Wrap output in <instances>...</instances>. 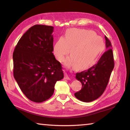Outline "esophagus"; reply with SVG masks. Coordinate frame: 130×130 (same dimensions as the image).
<instances>
[{
  "label": "esophagus",
  "instance_id": "34e87169",
  "mask_svg": "<svg viewBox=\"0 0 130 130\" xmlns=\"http://www.w3.org/2000/svg\"><path fill=\"white\" fill-rule=\"evenodd\" d=\"M64 79H65V80H70V77L67 73H65L64 74Z\"/></svg>",
  "mask_w": 130,
  "mask_h": 130
}]
</instances>
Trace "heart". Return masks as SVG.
<instances>
[{"label":"heart","mask_w":130,"mask_h":130,"mask_svg":"<svg viewBox=\"0 0 130 130\" xmlns=\"http://www.w3.org/2000/svg\"><path fill=\"white\" fill-rule=\"evenodd\" d=\"M57 60L63 62L69 53L70 57L65 62L67 67L73 65L78 70L87 69L97 62L105 50L102 37L91 31L71 28L67 30L65 38L61 37L54 46Z\"/></svg>","instance_id":"b5f03b06"}]
</instances>
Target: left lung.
<instances>
[{
    "label": "left lung",
    "mask_w": 130,
    "mask_h": 130,
    "mask_svg": "<svg viewBox=\"0 0 130 130\" xmlns=\"http://www.w3.org/2000/svg\"><path fill=\"white\" fill-rule=\"evenodd\" d=\"M107 51L98 63L87 70L77 73L76 78L82 84V88L74 96L83 102L96 100L104 92L114 68L113 55L110 41L105 36Z\"/></svg>",
    "instance_id": "obj_1"
}]
</instances>
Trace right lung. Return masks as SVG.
<instances>
[{"label":"right lung","instance_id":"right-lung-1","mask_svg":"<svg viewBox=\"0 0 130 130\" xmlns=\"http://www.w3.org/2000/svg\"><path fill=\"white\" fill-rule=\"evenodd\" d=\"M53 27L36 25L21 39L13 53V74L21 91L36 103L51 97L57 81L63 78L61 64L53 53Z\"/></svg>","mask_w":130,"mask_h":130}]
</instances>
